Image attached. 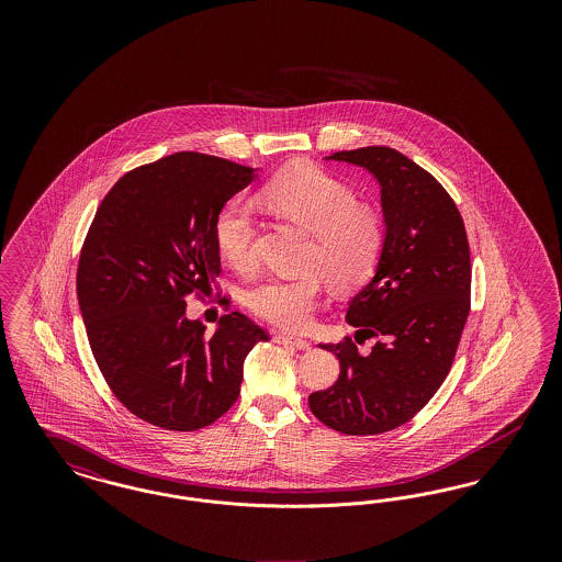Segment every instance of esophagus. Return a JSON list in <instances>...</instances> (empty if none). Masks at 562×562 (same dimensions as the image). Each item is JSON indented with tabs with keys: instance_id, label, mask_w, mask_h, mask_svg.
<instances>
[{
	"instance_id": "esophagus-1",
	"label": "esophagus",
	"mask_w": 562,
	"mask_h": 562,
	"mask_svg": "<svg viewBox=\"0 0 562 562\" xmlns=\"http://www.w3.org/2000/svg\"><path fill=\"white\" fill-rule=\"evenodd\" d=\"M273 341H276V344H282V346H293V348L303 349V351L312 348V344H310L307 339L293 337V335H282V333H278V335L273 337Z\"/></svg>"
}]
</instances>
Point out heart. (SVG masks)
Masks as SVG:
<instances>
[{
    "mask_svg": "<svg viewBox=\"0 0 562 562\" xmlns=\"http://www.w3.org/2000/svg\"><path fill=\"white\" fill-rule=\"evenodd\" d=\"M259 200L273 213L312 232L307 273L268 276L246 291L248 310L261 321L282 328H303L316 310L324 278L335 289H353L373 273L383 252L385 227L373 209L358 204L353 189L321 168L284 172L259 191ZM255 209L244 198H232L214 221V241L234 269L255 266Z\"/></svg>",
    "mask_w": 562,
    "mask_h": 562,
    "instance_id": "obj_1",
    "label": "heart"
}]
</instances>
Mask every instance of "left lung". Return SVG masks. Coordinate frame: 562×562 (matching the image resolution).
<instances>
[{"instance_id": "1", "label": "left lung", "mask_w": 562, "mask_h": 562, "mask_svg": "<svg viewBox=\"0 0 562 562\" xmlns=\"http://www.w3.org/2000/svg\"><path fill=\"white\" fill-rule=\"evenodd\" d=\"M326 160L373 175L385 241L371 282L349 301L353 339L321 346L341 373L310 396V408L328 428L373 436L413 419L451 371L470 314V246L451 195L401 151L362 147ZM371 336L378 344L360 355L355 344Z\"/></svg>"}]
</instances>
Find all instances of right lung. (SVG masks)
I'll use <instances>...</instances> for the list:
<instances>
[{
  "mask_svg": "<svg viewBox=\"0 0 562 562\" xmlns=\"http://www.w3.org/2000/svg\"><path fill=\"white\" fill-rule=\"evenodd\" d=\"M257 168L179 151L126 172L81 248L78 303L94 360L138 419L172 431L216 422L238 401L244 360L268 333L240 312L213 337L189 321L186 294L221 273L218 211Z\"/></svg>",
  "mask_w": 562,
  "mask_h": 562,
  "instance_id": "right-lung-1",
  "label": "right lung"
}]
</instances>
